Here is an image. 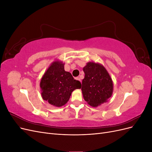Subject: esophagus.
Listing matches in <instances>:
<instances>
[{"mask_svg": "<svg viewBox=\"0 0 152 152\" xmlns=\"http://www.w3.org/2000/svg\"><path fill=\"white\" fill-rule=\"evenodd\" d=\"M76 79H77V80H79V81L81 82V79H80V77H77V78H76Z\"/></svg>", "mask_w": 152, "mask_h": 152, "instance_id": "esophagus-1", "label": "esophagus"}]
</instances>
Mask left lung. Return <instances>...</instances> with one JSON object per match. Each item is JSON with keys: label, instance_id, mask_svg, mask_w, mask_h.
Masks as SVG:
<instances>
[{"label": "left lung", "instance_id": "8db88e82", "mask_svg": "<svg viewBox=\"0 0 152 152\" xmlns=\"http://www.w3.org/2000/svg\"><path fill=\"white\" fill-rule=\"evenodd\" d=\"M83 71L85 77L81 90L84 100L93 107L107 102L112 95L113 86L106 68L99 63L88 62Z\"/></svg>", "mask_w": 152, "mask_h": 152}]
</instances>
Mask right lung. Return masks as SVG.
<instances>
[{
	"instance_id": "obj_1",
	"label": "right lung",
	"mask_w": 152,
	"mask_h": 152,
	"mask_svg": "<svg viewBox=\"0 0 152 152\" xmlns=\"http://www.w3.org/2000/svg\"><path fill=\"white\" fill-rule=\"evenodd\" d=\"M64 65L60 61L53 62L40 82L42 99L56 107L65 104L72 92L81 88L80 81L73 79L70 72H66Z\"/></svg>"
}]
</instances>
